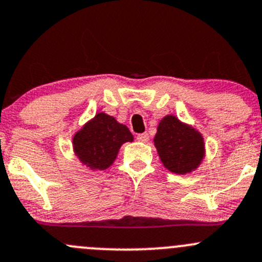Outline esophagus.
Wrapping results in <instances>:
<instances>
[{"label": "esophagus", "instance_id": "esophagus-1", "mask_svg": "<svg viewBox=\"0 0 262 262\" xmlns=\"http://www.w3.org/2000/svg\"><path fill=\"white\" fill-rule=\"evenodd\" d=\"M137 139H138L139 142H142V143H146V142L149 141V136H148L147 133H142L137 136Z\"/></svg>", "mask_w": 262, "mask_h": 262}]
</instances>
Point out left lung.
<instances>
[{
  "label": "left lung",
  "mask_w": 262,
  "mask_h": 262,
  "mask_svg": "<svg viewBox=\"0 0 262 262\" xmlns=\"http://www.w3.org/2000/svg\"><path fill=\"white\" fill-rule=\"evenodd\" d=\"M153 142L163 166L179 175L194 171L204 158L202 134L173 115L160 121Z\"/></svg>",
  "instance_id": "obj_1"
}]
</instances>
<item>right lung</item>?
<instances>
[{
    "label": "right lung",
    "instance_id": "1",
    "mask_svg": "<svg viewBox=\"0 0 262 262\" xmlns=\"http://www.w3.org/2000/svg\"><path fill=\"white\" fill-rule=\"evenodd\" d=\"M125 142H133L130 130L113 116L99 113L75 134L73 149L81 162L91 170H106Z\"/></svg>",
    "mask_w": 262,
    "mask_h": 262
}]
</instances>
